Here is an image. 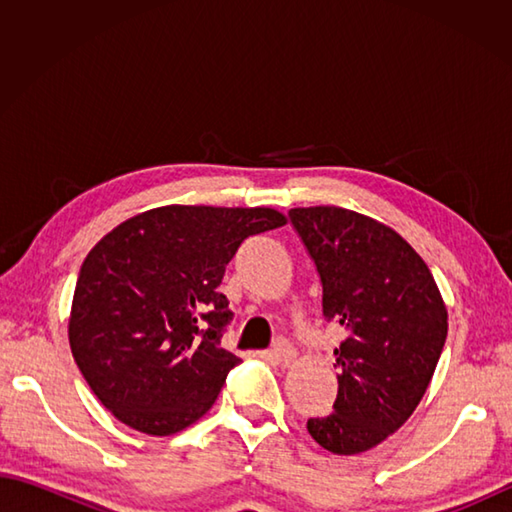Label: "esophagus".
Instances as JSON below:
<instances>
[{"mask_svg":"<svg viewBox=\"0 0 512 512\" xmlns=\"http://www.w3.org/2000/svg\"><path fill=\"white\" fill-rule=\"evenodd\" d=\"M268 356L273 358L275 363H290L292 358H295V347H292L288 341H284V339H279V341H275V345H273V350L268 352Z\"/></svg>","mask_w":512,"mask_h":512,"instance_id":"esophagus-1","label":"esophagus"}]
</instances>
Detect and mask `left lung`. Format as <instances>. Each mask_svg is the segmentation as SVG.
<instances>
[{
  "instance_id": "obj_1",
  "label": "left lung",
  "mask_w": 512,
  "mask_h": 512,
  "mask_svg": "<svg viewBox=\"0 0 512 512\" xmlns=\"http://www.w3.org/2000/svg\"><path fill=\"white\" fill-rule=\"evenodd\" d=\"M288 217L317 266L323 317L345 330L332 413L308 418V431L336 455L363 453L418 407L447 341V308L427 264L389 226L339 206Z\"/></svg>"
}]
</instances>
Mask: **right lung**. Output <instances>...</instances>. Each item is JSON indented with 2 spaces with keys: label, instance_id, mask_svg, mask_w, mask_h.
Returning <instances> with one entry per match:
<instances>
[{
  "label": "right lung",
  "instance_id": "obj_1",
  "mask_svg": "<svg viewBox=\"0 0 512 512\" xmlns=\"http://www.w3.org/2000/svg\"><path fill=\"white\" fill-rule=\"evenodd\" d=\"M286 224L275 209L160 206L118 224L76 279L70 347L105 409L147 436L200 420L242 361L220 339L233 312L217 292L250 235Z\"/></svg>",
  "mask_w": 512,
  "mask_h": 512
}]
</instances>
